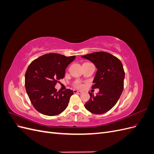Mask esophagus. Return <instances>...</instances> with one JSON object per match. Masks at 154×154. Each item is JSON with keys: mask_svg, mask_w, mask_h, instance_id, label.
<instances>
[{"mask_svg": "<svg viewBox=\"0 0 154 154\" xmlns=\"http://www.w3.org/2000/svg\"><path fill=\"white\" fill-rule=\"evenodd\" d=\"M73 92L74 93V94H81V93H82V91H77V90H73Z\"/></svg>", "mask_w": 154, "mask_h": 154, "instance_id": "1", "label": "esophagus"}]
</instances>
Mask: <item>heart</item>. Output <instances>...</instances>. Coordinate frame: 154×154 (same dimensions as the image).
<instances>
[{"instance_id":"obj_1","label":"heart","mask_w":154,"mask_h":154,"mask_svg":"<svg viewBox=\"0 0 154 154\" xmlns=\"http://www.w3.org/2000/svg\"><path fill=\"white\" fill-rule=\"evenodd\" d=\"M74 87L76 88H81L82 87V84L80 82H77L75 83V84H74Z\"/></svg>"}]
</instances>
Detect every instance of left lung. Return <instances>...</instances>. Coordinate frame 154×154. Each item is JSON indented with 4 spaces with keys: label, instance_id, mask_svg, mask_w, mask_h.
Listing matches in <instances>:
<instances>
[{
    "label": "left lung",
    "instance_id": "obj_1",
    "mask_svg": "<svg viewBox=\"0 0 154 154\" xmlns=\"http://www.w3.org/2000/svg\"><path fill=\"white\" fill-rule=\"evenodd\" d=\"M97 69L92 88H99L96 96L89 92L85 109L95 114H104L116 104L124 87L125 71L122 62L114 55L101 51L82 56Z\"/></svg>",
    "mask_w": 154,
    "mask_h": 154
}]
</instances>
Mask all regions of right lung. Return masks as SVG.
<instances>
[{"mask_svg":"<svg viewBox=\"0 0 154 154\" xmlns=\"http://www.w3.org/2000/svg\"><path fill=\"white\" fill-rule=\"evenodd\" d=\"M75 56L66 57L57 53H48L34 60L25 74L27 94L35 109L49 116L61 114L67 107L73 91L66 89L57 92L54 88Z\"/></svg>","mask_w":154,"mask_h":154,"instance_id":"obj_1","label":"right lung"}]
</instances>
